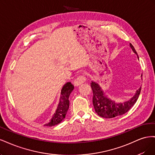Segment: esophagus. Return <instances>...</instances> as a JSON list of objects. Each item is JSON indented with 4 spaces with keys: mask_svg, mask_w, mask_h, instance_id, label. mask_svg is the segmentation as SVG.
Instances as JSON below:
<instances>
[{
    "mask_svg": "<svg viewBox=\"0 0 155 155\" xmlns=\"http://www.w3.org/2000/svg\"><path fill=\"white\" fill-rule=\"evenodd\" d=\"M86 80V77L85 76H83V75H81V76H79L76 79H75L74 84L75 85H81V84L85 83Z\"/></svg>",
    "mask_w": 155,
    "mask_h": 155,
    "instance_id": "1",
    "label": "esophagus"
}]
</instances>
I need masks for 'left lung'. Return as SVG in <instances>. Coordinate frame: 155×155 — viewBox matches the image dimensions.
Listing matches in <instances>:
<instances>
[{"mask_svg": "<svg viewBox=\"0 0 155 155\" xmlns=\"http://www.w3.org/2000/svg\"><path fill=\"white\" fill-rule=\"evenodd\" d=\"M129 45L130 48L138 58V54L134 46L131 43ZM141 76H142V75ZM91 87L93 92L92 103L95 111L100 116L105 118H115L128 112L137 102L142 88L140 87L137 91L136 94L130 100L124 102V104H120V103L118 104L108 98L97 83L92 81Z\"/></svg>", "mask_w": 155, "mask_h": 155, "instance_id": "obj_1", "label": "left lung"}]
</instances>
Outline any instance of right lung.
I'll list each match as a JSON object with an SVG mask.
<instances>
[{"mask_svg": "<svg viewBox=\"0 0 155 155\" xmlns=\"http://www.w3.org/2000/svg\"><path fill=\"white\" fill-rule=\"evenodd\" d=\"M74 88V86L70 82L67 83L63 86L61 90V93L60 101L58 109L50 122L45 124V126H54L61 122L64 120L69 107V96L73 91Z\"/></svg>", "mask_w": 155, "mask_h": 155, "instance_id": "obj_1", "label": "right lung"}]
</instances>
